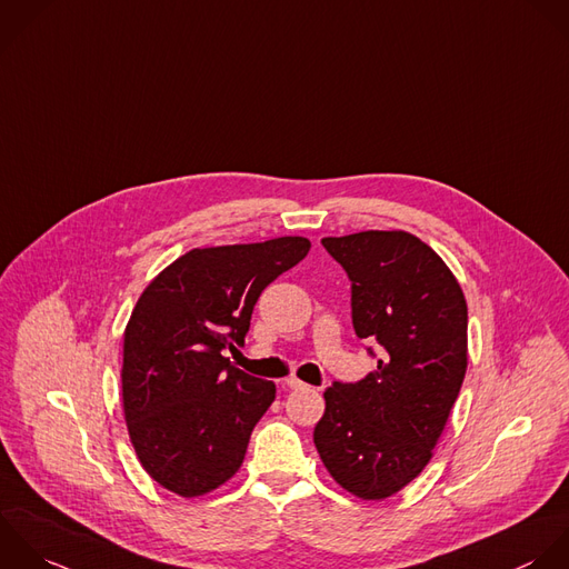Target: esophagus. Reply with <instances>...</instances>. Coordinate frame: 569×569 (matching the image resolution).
I'll use <instances>...</instances> for the list:
<instances>
[{
	"label": "esophagus",
	"instance_id": "esophagus-1",
	"mask_svg": "<svg viewBox=\"0 0 569 569\" xmlns=\"http://www.w3.org/2000/svg\"><path fill=\"white\" fill-rule=\"evenodd\" d=\"M286 386L290 388V390H306L308 386L301 381V379H297V377H290V379H286Z\"/></svg>",
	"mask_w": 569,
	"mask_h": 569
}]
</instances>
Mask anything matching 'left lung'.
Returning a JSON list of instances; mask_svg holds the SVG:
<instances>
[{
	"label": "left lung",
	"instance_id": "8db88e82",
	"mask_svg": "<svg viewBox=\"0 0 569 569\" xmlns=\"http://www.w3.org/2000/svg\"><path fill=\"white\" fill-rule=\"evenodd\" d=\"M321 243L352 281L357 337L379 343L381 359L366 379L323 392L315 446L343 490L381 501L423 472L443 435L468 370V303L446 261L410 232Z\"/></svg>",
	"mask_w": 569,
	"mask_h": 569
}]
</instances>
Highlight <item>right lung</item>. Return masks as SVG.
<instances>
[{
  "instance_id": "right-lung-1",
  "label": "right lung",
  "mask_w": 569,
  "mask_h": 569,
  "mask_svg": "<svg viewBox=\"0 0 569 569\" xmlns=\"http://www.w3.org/2000/svg\"><path fill=\"white\" fill-rule=\"evenodd\" d=\"M310 250L306 237L194 248L141 292L123 332L121 403L143 470L192 499L241 468L277 388L234 368L263 288Z\"/></svg>"
}]
</instances>
